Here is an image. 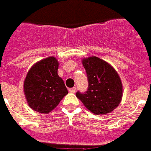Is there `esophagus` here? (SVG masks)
<instances>
[{
    "label": "esophagus",
    "instance_id": "esophagus-1",
    "mask_svg": "<svg viewBox=\"0 0 151 151\" xmlns=\"http://www.w3.org/2000/svg\"><path fill=\"white\" fill-rule=\"evenodd\" d=\"M70 93H75L76 92V87H73V88H70L69 89Z\"/></svg>",
    "mask_w": 151,
    "mask_h": 151
}]
</instances>
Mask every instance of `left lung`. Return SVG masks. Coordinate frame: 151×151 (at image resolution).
<instances>
[{"mask_svg": "<svg viewBox=\"0 0 151 151\" xmlns=\"http://www.w3.org/2000/svg\"><path fill=\"white\" fill-rule=\"evenodd\" d=\"M88 79V89L76 96L91 112L106 114L118 107L123 97V85L116 70L107 61L92 56L82 59Z\"/></svg>", "mask_w": 151, "mask_h": 151, "instance_id": "left-lung-1", "label": "left lung"}]
</instances>
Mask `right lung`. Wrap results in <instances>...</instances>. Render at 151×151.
<instances>
[{"instance_id":"1","label":"right lung","mask_w":151,"mask_h":151,"mask_svg":"<svg viewBox=\"0 0 151 151\" xmlns=\"http://www.w3.org/2000/svg\"><path fill=\"white\" fill-rule=\"evenodd\" d=\"M59 63L54 57L44 58L30 68L24 81V93L29 107L40 114L51 112L68 93L58 76Z\"/></svg>"}]
</instances>
